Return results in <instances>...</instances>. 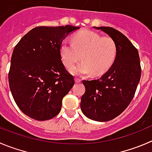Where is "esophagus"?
<instances>
[{"label": "esophagus", "instance_id": "1", "mask_svg": "<svg viewBox=\"0 0 152 152\" xmlns=\"http://www.w3.org/2000/svg\"><path fill=\"white\" fill-rule=\"evenodd\" d=\"M75 83H80V82H81V80H80V78H78V77H75Z\"/></svg>", "mask_w": 152, "mask_h": 152}]
</instances>
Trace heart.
I'll list each match as a JSON object with an SVG mask.
<instances>
[{
	"label": "heart",
	"mask_w": 152,
	"mask_h": 152,
	"mask_svg": "<svg viewBox=\"0 0 152 152\" xmlns=\"http://www.w3.org/2000/svg\"><path fill=\"white\" fill-rule=\"evenodd\" d=\"M62 61L70 69L81 58L84 62L71 69L75 75L93 74L101 76L111 68L117 54V45L110 37H102L92 30H85L75 34L72 43L68 40L62 42L60 48Z\"/></svg>",
	"instance_id": "heart-1"
}]
</instances>
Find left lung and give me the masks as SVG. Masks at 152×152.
I'll return each mask as SVG.
<instances>
[{"instance_id": "1", "label": "left lung", "mask_w": 152, "mask_h": 152, "mask_svg": "<svg viewBox=\"0 0 152 152\" xmlns=\"http://www.w3.org/2000/svg\"><path fill=\"white\" fill-rule=\"evenodd\" d=\"M94 28L115 41L117 54L113 66L101 78L83 80L86 91L80 108L92 120L107 122L120 115L132 101L141 77V66L138 50L124 34L110 27Z\"/></svg>"}]
</instances>
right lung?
<instances>
[{
  "mask_svg": "<svg viewBox=\"0 0 152 152\" xmlns=\"http://www.w3.org/2000/svg\"><path fill=\"white\" fill-rule=\"evenodd\" d=\"M80 28L72 25L37 27L15 45L9 83L12 97L25 115L38 121L55 117L75 80L62 63V42Z\"/></svg>",
  "mask_w": 152,
  "mask_h": 152,
  "instance_id": "add662e5",
  "label": "right lung"
}]
</instances>
